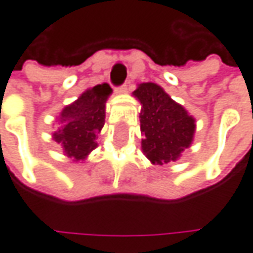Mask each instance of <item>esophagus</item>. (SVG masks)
<instances>
[{
  "label": "esophagus",
  "instance_id": "34e87169",
  "mask_svg": "<svg viewBox=\"0 0 253 253\" xmlns=\"http://www.w3.org/2000/svg\"><path fill=\"white\" fill-rule=\"evenodd\" d=\"M128 89H129V85H128V83H125L122 84L121 86H118V88L115 89V92H117V94H126Z\"/></svg>",
  "mask_w": 253,
  "mask_h": 253
}]
</instances>
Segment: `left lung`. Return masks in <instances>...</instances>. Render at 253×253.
<instances>
[{
    "instance_id": "8db88e82",
    "label": "left lung",
    "mask_w": 253,
    "mask_h": 253,
    "mask_svg": "<svg viewBox=\"0 0 253 253\" xmlns=\"http://www.w3.org/2000/svg\"><path fill=\"white\" fill-rule=\"evenodd\" d=\"M133 95L142 105V152L154 165L176 161L192 144L195 120L157 84H139Z\"/></svg>"
}]
</instances>
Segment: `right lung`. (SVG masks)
<instances>
[{"label": "right lung", "instance_id": "obj_1", "mask_svg": "<svg viewBox=\"0 0 253 253\" xmlns=\"http://www.w3.org/2000/svg\"><path fill=\"white\" fill-rule=\"evenodd\" d=\"M111 92L108 84L95 85L59 114L61 126L52 136L68 158L84 161L96 148V136L105 122V102Z\"/></svg>", "mask_w": 253, "mask_h": 253}]
</instances>
